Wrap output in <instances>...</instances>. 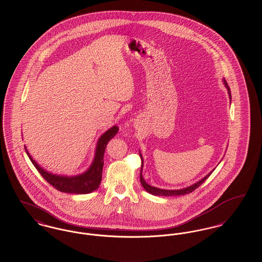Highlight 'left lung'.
<instances>
[{
    "mask_svg": "<svg viewBox=\"0 0 262 262\" xmlns=\"http://www.w3.org/2000/svg\"><path fill=\"white\" fill-rule=\"evenodd\" d=\"M224 83H225V85H226V88H227V90H228L229 97H230V98H232L230 86L228 85V83H227L226 81H224ZM140 157H141V159H142V156H141V155H140ZM142 170H143V159H142V167H141V171H140V181H141V184L143 185V187L145 188L146 191L151 193L152 195H158V196H179V195H185V194L192 192L196 188H198V187L210 177V174L212 173V172H210L204 179H201L200 181H198L197 183L193 184V185L189 186V187H186V188H183V189H179V190H165V189H160V188H157V187H154V186L149 185V184L145 181V179H143Z\"/></svg>",
    "mask_w": 262,
    "mask_h": 262,
    "instance_id": "8db88e82",
    "label": "left lung"
}]
</instances>
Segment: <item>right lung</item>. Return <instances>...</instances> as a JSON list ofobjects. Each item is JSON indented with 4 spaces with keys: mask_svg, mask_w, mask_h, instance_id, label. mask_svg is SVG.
Segmentation results:
<instances>
[{
    "mask_svg": "<svg viewBox=\"0 0 262 262\" xmlns=\"http://www.w3.org/2000/svg\"><path fill=\"white\" fill-rule=\"evenodd\" d=\"M117 132H118V128L116 126H114L99 138L98 143H97V150H96V157H95L93 165L90 167V169L83 174L73 177V178L61 177V176H56V174L47 172L33 161V159L28 154L27 149H26V151H27L28 158L30 159L31 163L38 170V172L41 174L42 178L57 190L65 193L86 194V193L93 192L94 190L97 189L101 182L102 168H103V164H104L103 156H104L105 148H106L107 143L117 134Z\"/></svg>",
    "mask_w": 262,
    "mask_h": 262,
    "instance_id": "add662e5",
    "label": "right lung"
}]
</instances>
